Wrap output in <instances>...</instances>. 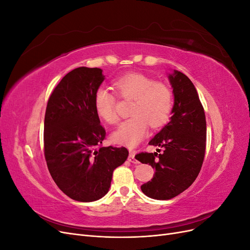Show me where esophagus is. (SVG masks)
Returning <instances> with one entry per match:
<instances>
[{
    "label": "esophagus",
    "instance_id": "34e87169",
    "mask_svg": "<svg viewBox=\"0 0 250 250\" xmlns=\"http://www.w3.org/2000/svg\"><path fill=\"white\" fill-rule=\"evenodd\" d=\"M128 161H129V162L132 163V164H139V162H138L137 160H135L134 153H133V152H130L129 155H128Z\"/></svg>",
    "mask_w": 250,
    "mask_h": 250
}]
</instances>
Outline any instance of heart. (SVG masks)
<instances>
[{
    "mask_svg": "<svg viewBox=\"0 0 250 250\" xmlns=\"http://www.w3.org/2000/svg\"><path fill=\"white\" fill-rule=\"evenodd\" d=\"M113 88L122 99H132L131 117L112 132L111 140L118 145L132 148L145 138L148 124L160 127L167 123L173 108V93L169 85L155 81L145 74L129 73L117 78ZM117 98L105 87L97 88L94 95V108L107 124L118 122Z\"/></svg>",
    "mask_w": 250,
    "mask_h": 250,
    "instance_id": "1",
    "label": "heart"
}]
</instances>
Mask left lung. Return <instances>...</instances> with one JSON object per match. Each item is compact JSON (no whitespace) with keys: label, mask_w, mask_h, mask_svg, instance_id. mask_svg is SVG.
<instances>
[{"label":"left lung","mask_w":250,"mask_h":250,"mask_svg":"<svg viewBox=\"0 0 250 250\" xmlns=\"http://www.w3.org/2000/svg\"><path fill=\"white\" fill-rule=\"evenodd\" d=\"M169 80L174 95L172 117L149 142V145L164 148V152L135 155L142 164H149L155 170L153 178L142 185L141 190L157 200L176 197L194 183L207 145L206 115L197 90L185 74L176 70L169 75Z\"/></svg>","instance_id":"8db88e82"}]
</instances>
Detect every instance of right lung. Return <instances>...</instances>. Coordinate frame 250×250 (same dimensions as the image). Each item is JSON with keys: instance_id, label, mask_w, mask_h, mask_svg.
Instances as JSON below:
<instances>
[{"instance_id": "obj_1", "label": "right lung", "mask_w": 250, "mask_h": 250, "mask_svg": "<svg viewBox=\"0 0 250 250\" xmlns=\"http://www.w3.org/2000/svg\"><path fill=\"white\" fill-rule=\"evenodd\" d=\"M102 70L80 66L53 90L44 115L43 148L49 172L70 198L90 202L107 194L112 172L128 156L125 147H101L105 129L94 108Z\"/></svg>"}]
</instances>
